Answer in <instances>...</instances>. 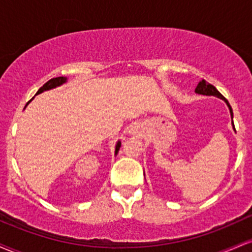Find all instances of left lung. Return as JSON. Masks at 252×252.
<instances>
[{
	"instance_id": "left-lung-1",
	"label": "left lung",
	"mask_w": 252,
	"mask_h": 252,
	"mask_svg": "<svg viewBox=\"0 0 252 252\" xmlns=\"http://www.w3.org/2000/svg\"><path fill=\"white\" fill-rule=\"evenodd\" d=\"M195 92H196V94H204V96H215V97L220 98V99H222V100H225V103L227 104L228 109H230L231 117H233L232 108H231V105H230V104H228L227 100L225 99V97L222 96L220 92H219L218 90L215 88V86L211 85V84L207 83L205 79H202L201 82H199L198 86H196V88H195ZM232 126H233V122H232ZM233 129H235V126H233Z\"/></svg>"
}]
</instances>
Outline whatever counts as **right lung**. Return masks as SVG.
Returning <instances> with one entry per match:
<instances>
[{
	"label": "right lung",
	"instance_id": "1",
	"mask_svg": "<svg viewBox=\"0 0 252 252\" xmlns=\"http://www.w3.org/2000/svg\"><path fill=\"white\" fill-rule=\"evenodd\" d=\"M66 80H67V78H65V77H57V78H53V79L48 80L47 83L43 84L41 88L37 90L36 94H41V92H43V91H47V90L56 89L57 86H60V85H63V83H66ZM32 99H33V98H32ZM28 103H30V102H28ZM28 103H27V104H28ZM120 147H121V142H120V141H118L117 144H116V149H115V154H116V155H117L118 150H120Z\"/></svg>",
	"mask_w": 252,
	"mask_h": 252
}]
</instances>
